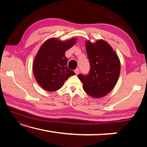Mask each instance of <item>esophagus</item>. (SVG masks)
<instances>
[{
    "label": "esophagus",
    "mask_w": 147,
    "mask_h": 147,
    "mask_svg": "<svg viewBox=\"0 0 147 147\" xmlns=\"http://www.w3.org/2000/svg\"><path fill=\"white\" fill-rule=\"evenodd\" d=\"M79 72H80L79 69H75V71H74V73H75L76 75H78V74H79Z\"/></svg>",
    "instance_id": "1"
}]
</instances>
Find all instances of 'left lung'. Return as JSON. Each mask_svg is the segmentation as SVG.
Wrapping results in <instances>:
<instances>
[{
    "mask_svg": "<svg viewBox=\"0 0 147 147\" xmlns=\"http://www.w3.org/2000/svg\"><path fill=\"white\" fill-rule=\"evenodd\" d=\"M86 52L90 63L88 75L78 74L84 91L93 98H101L108 94L117 82L121 63L115 51L103 39L95 43L86 41Z\"/></svg>",
    "mask_w": 147,
    "mask_h": 147,
    "instance_id": "8db88e82",
    "label": "left lung"
}]
</instances>
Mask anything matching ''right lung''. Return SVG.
<instances>
[{"label": "right lung", "mask_w": 147, "mask_h": 147, "mask_svg": "<svg viewBox=\"0 0 147 147\" xmlns=\"http://www.w3.org/2000/svg\"><path fill=\"white\" fill-rule=\"evenodd\" d=\"M77 38L66 41L53 38L47 39L41 46L35 56L33 73L39 85L45 90L55 91L63 86L74 71L67 67V58L65 53L71 48Z\"/></svg>", "instance_id": "right-lung-1"}]
</instances>
